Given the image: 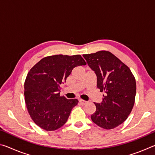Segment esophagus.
<instances>
[{
	"instance_id": "obj_1",
	"label": "esophagus",
	"mask_w": 155,
	"mask_h": 155,
	"mask_svg": "<svg viewBox=\"0 0 155 155\" xmlns=\"http://www.w3.org/2000/svg\"><path fill=\"white\" fill-rule=\"evenodd\" d=\"M87 103V101H83V100H79V103H80L81 105H85V104Z\"/></svg>"
}]
</instances>
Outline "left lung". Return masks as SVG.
I'll list each match as a JSON object with an SVG mask.
<instances>
[{
  "label": "left lung",
  "mask_w": 155,
  "mask_h": 155,
  "mask_svg": "<svg viewBox=\"0 0 155 155\" xmlns=\"http://www.w3.org/2000/svg\"><path fill=\"white\" fill-rule=\"evenodd\" d=\"M89 66L97 77V87L104 92L101 103L91 119L98 127L109 130L127 119L135 103V78L127 65L106 51L83 54Z\"/></svg>",
  "instance_id": "obj_1"
}]
</instances>
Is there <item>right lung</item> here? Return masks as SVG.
Wrapping results in <instances>:
<instances>
[{"label": "right lung", "instance_id": "1", "mask_svg": "<svg viewBox=\"0 0 155 155\" xmlns=\"http://www.w3.org/2000/svg\"><path fill=\"white\" fill-rule=\"evenodd\" d=\"M80 54L46 57L28 72L25 82V103L31 119L44 130L52 131L67 122L77 99L60 96L61 85L73 68L85 65Z\"/></svg>", "mask_w": 155, "mask_h": 155}]
</instances>
